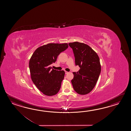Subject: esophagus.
I'll return each mask as SVG.
<instances>
[{"label": "esophagus", "instance_id": "34e87169", "mask_svg": "<svg viewBox=\"0 0 131 131\" xmlns=\"http://www.w3.org/2000/svg\"><path fill=\"white\" fill-rule=\"evenodd\" d=\"M68 73V72H67V71H65V73H66V74H67Z\"/></svg>", "mask_w": 131, "mask_h": 131}]
</instances>
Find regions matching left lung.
Returning a JSON list of instances; mask_svg holds the SVG:
<instances>
[{
	"instance_id": "obj_1",
	"label": "left lung",
	"mask_w": 131,
	"mask_h": 131,
	"mask_svg": "<svg viewBox=\"0 0 131 131\" xmlns=\"http://www.w3.org/2000/svg\"><path fill=\"white\" fill-rule=\"evenodd\" d=\"M75 57V65L80 70L73 72V79L71 81L73 88L80 95H86L95 87L101 71L100 62L97 53L83 43L70 42Z\"/></svg>"
}]
</instances>
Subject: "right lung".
Listing matches in <instances>:
<instances>
[{"instance_id":"right-lung-1","label":"right lung","mask_w":131,"mask_h":131,"mask_svg":"<svg viewBox=\"0 0 131 131\" xmlns=\"http://www.w3.org/2000/svg\"><path fill=\"white\" fill-rule=\"evenodd\" d=\"M68 47L67 43H49L38 48L31 57L29 67L32 81L45 95L52 96L60 90L65 72L53 69L51 64Z\"/></svg>"}]
</instances>
